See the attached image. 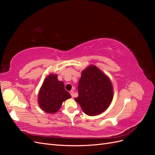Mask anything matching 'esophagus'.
I'll list each match as a JSON object with an SVG mask.
<instances>
[{
    "instance_id": "esophagus-1",
    "label": "esophagus",
    "mask_w": 155,
    "mask_h": 155,
    "mask_svg": "<svg viewBox=\"0 0 155 155\" xmlns=\"http://www.w3.org/2000/svg\"><path fill=\"white\" fill-rule=\"evenodd\" d=\"M74 91H70V94H71V96H72V97H74Z\"/></svg>"
}]
</instances>
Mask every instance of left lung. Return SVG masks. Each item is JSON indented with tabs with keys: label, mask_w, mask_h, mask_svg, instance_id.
Returning <instances> with one entry per match:
<instances>
[{
	"label": "left lung",
	"mask_w": 155,
	"mask_h": 155,
	"mask_svg": "<svg viewBox=\"0 0 155 155\" xmlns=\"http://www.w3.org/2000/svg\"><path fill=\"white\" fill-rule=\"evenodd\" d=\"M78 90V97L75 101L88 116L101 114L113 99V87L110 78L95 65H89L81 72Z\"/></svg>",
	"instance_id": "8db88e82"
}]
</instances>
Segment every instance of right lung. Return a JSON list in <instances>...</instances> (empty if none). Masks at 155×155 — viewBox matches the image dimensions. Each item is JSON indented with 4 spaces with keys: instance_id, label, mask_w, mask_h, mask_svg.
I'll use <instances>...</instances> for the list:
<instances>
[{
    "instance_id": "add662e5",
    "label": "right lung",
    "mask_w": 155,
    "mask_h": 155,
    "mask_svg": "<svg viewBox=\"0 0 155 155\" xmlns=\"http://www.w3.org/2000/svg\"><path fill=\"white\" fill-rule=\"evenodd\" d=\"M71 97L64 89L63 81L58 79V75L50 74L46 77L38 94V104L46 113L54 114L62 105L63 102Z\"/></svg>"
}]
</instances>
